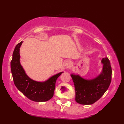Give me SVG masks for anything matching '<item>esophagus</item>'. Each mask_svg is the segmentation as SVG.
<instances>
[{
  "mask_svg": "<svg viewBox=\"0 0 124 124\" xmlns=\"http://www.w3.org/2000/svg\"><path fill=\"white\" fill-rule=\"evenodd\" d=\"M71 65V62L70 61H67L66 62H64L63 63V66L65 67H66V68H69V67Z\"/></svg>",
  "mask_w": 124,
  "mask_h": 124,
  "instance_id": "obj_1",
  "label": "esophagus"
}]
</instances>
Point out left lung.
I'll use <instances>...</instances> for the list:
<instances>
[{
    "mask_svg": "<svg viewBox=\"0 0 124 124\" xmlns=\"http://www.w3.org/2000/svg\"><path fill=\"white\" fill-rule=\"evenodd\" d=\"M103 68L101 73L93 79H87L79 75L71 73L75 88V100L83 105L94 103L103 96L111 81L112 69L110 62L105 57L101 61Z\"/></svg>",
    "mask_w": 124,
    "mask_h": 124,
    "instance_id": "1",
    "label": "left lung"
}]
</instances>
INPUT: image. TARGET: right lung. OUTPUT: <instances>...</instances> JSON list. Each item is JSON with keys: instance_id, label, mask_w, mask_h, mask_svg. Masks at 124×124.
Returning a JSON list of instances; mask_svg holds the SVG:
<instances>
[{"instance_id": "obj_1", "label": "right lung", "mask_w": 124, "mask_h": 124, "mask_svg": "<svg viewBox=\"0 0 124 124\" xmlns=\"http://www.w3.org/2000/svg\"><path fill=\"white\" fill-rule=\"evenodd\" d=\"M22 43L21 41L16 46L10 63L14 83L18 90L28 99L35 102L48 101L54 96L56 80L63 72L54 75L44 82L31 79L25 73L20 60V48Z\"/></svg>"}]
</instances>
